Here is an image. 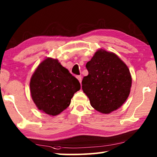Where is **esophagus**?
I'll list each match as a JSON object with an SVG mask.
<instances>
[{
	"mask_svg": "<svg viewBox=\"0 0 157 157\" xmlns=\"http://www.w3.org/2000/svg\"><path fill=\"white\" fill-rule=\"evenodd\" d=\"M76 78L78 79V81L79 82V83L81 84V82H82V77L79 76V75H78V76H76Z\"/></svg>",
	"mask_w": 157,
	"mask_h": 157,
	"instance_id": "obj_1",
	"label": "esophagus"
}]
</instances>
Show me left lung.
I'll use <instances>...</instances> for the list:
<instances>
[{"label":"left lung","mask_w":157,"mask_h":157,"mask_svg":"<svg viewBox=\"0 0 157 157\" xmlns=\"http://www.w3.org/2000/svg\"><path fill=\"white\" fill-rule=\"evenodd\" d=\"M89 75L82 89L95 110L108 114L117 110L128 98L132 75L127 66L112 52L98 50L86 63Z\"/></svg>","instance_id":"left-lung-1"}]
</instances>
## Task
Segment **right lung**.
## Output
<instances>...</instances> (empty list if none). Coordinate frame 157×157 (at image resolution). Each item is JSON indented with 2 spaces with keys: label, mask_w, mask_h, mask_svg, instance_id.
I'll list each match as a JSON object with an SVG mask.
<instances>
[{
  "label": "right lung",
  "mask_w": 157,
  "mask_h": 157,
  "mask_svg": "<svg viewBox=\"0 0 157 157\" xmlns=\"http://www.w3.org/2000/svg\"><path fill=\"white\" fill-rule=\"evenodd\" d=\"M30 94L38 109L57 116L71 104L80 84L57 59L47 57L39 63L31 77Z\"/></svg>",
  "instance_id": "1"
}]
</instances>
